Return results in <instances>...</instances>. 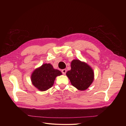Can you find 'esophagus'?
<instances>
[{
    "label": "esophagus",
    "mask_w": 126,
    "mask_h": 126,
    "mask_svg": "<svg viewBox=\"0 0 126 126\" xmlns=\"http://www.w3.org/2000/svg\"><path fill=\"white\" fill-rule=\"evenodd\" d=\"M66 72H67V70L65 69H63L62 70V72L63 73V75H65L66 73Z\"/></svg>",
    "instance_id": "1"
}]
</instances>
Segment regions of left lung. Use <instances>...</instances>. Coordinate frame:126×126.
Here are the masks:
<instances>
[{"instance_id": "1", "label": "left lung", "mask_w": 126, "mask_h": 126, "mask_svg": "<svg viewBox=\"0 0 126 126\" xmlns=\"http://www.w3.org/2000/svg\"><path fill=\"white\" fill-rule=\"evenodd\" d=\"M71 70L66 75L71 85L80 90H85L92 83L94 74L91 68L79 60H74L71 63Z\"/></svg>"}]
</instances>
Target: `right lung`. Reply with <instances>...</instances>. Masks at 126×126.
<instances>
[{
  "mask_svg": "<svg viewBox=\"0 0 126 126\" xmlns=\"http://www.w3.org/2000/svg\"><path fill=\"white\" fill-rule=\"evenodd\" d=\"M62 74L59 70L54 69L50 63H45L33 72L32 81L33 85L40 91H45L53 86L57 76Z\"/></svg>",
  "mask_w": 126,
  "mask_h": 126,
  "instance_id": "add662e5",
  "label": "right lung"
}]
</instances>
